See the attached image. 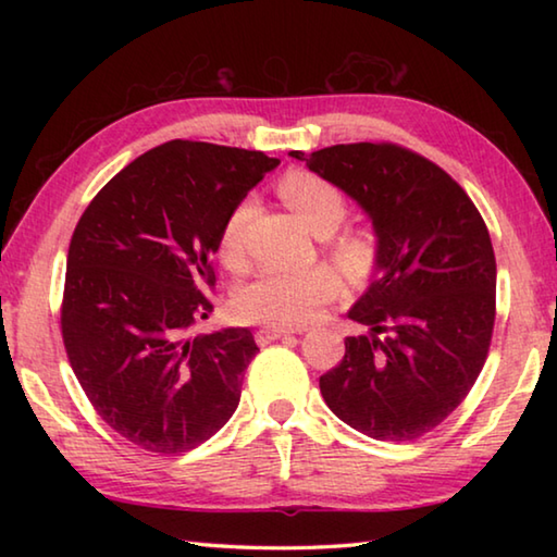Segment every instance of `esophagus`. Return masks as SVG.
<instances>
[{
    "mask_svg": "<svg viewBox=\"0 0 557 557\" xmlns=\"http://www.w3.org/2000/svg\"><path fill=\"white\" fill-rule=\"evenodd\" d=\"M289 334H297V332H292V329H285V326H262L256 332V338H258V344L265 346L270 342H275V338L289 336Z\"/></svg>",
    "mask_w": 557,
    "mask_h": 557,
    "instance_id": "34e87169",
    "label": "esophagus"
}]
</instances>
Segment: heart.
Here are the masks:
<instances>
[{"label": "heart", "mask_w": 557, "mask_h": 557, "mask_svg": "<svg viewBox=\"0 0 557 557\" xmlns=\"http://www.w3.org/2000/svg\"><path fill=\"white\" fill-rule=\"evenodd\" d=\"M277 191L317 238H326V250L351 280H369L379 265V240L371 231L344 228L348 215V196L334 182L305 169H295L280 178ZM256 201L245 196L233 206L221 225V258L238 268L245 258V225ZM342 275L334 268H314L307 272L262 270L233 297V314L243 322L299 326L312 322L322 309L342 295Z\"/></svg>", "instance_id": "obj_1"}]
</instances>
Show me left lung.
<instances>
[{
  "label": "left lung",
  "instance_id": "8db88e82",
  "mask_svg": "<svg viewBox=\"0 0 557 557\" xmlns=\"http://www.w3.org/2000/svg\"><path fill=\"white\" fill-rule=\"evenodd\" d=\"M292 157L361 203L379 235L371 287L348 317L338 366L319 379L329 408L373 440L410 442L442 425L484 369L496 319L486 223L445 169L393 143Z\"/></svg>",
  "mask_w": 557,
  "mask_h": 557
}]
</instances>
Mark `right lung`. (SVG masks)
Returning a JSON list of instances; mask_svg holds the SVG:
<instances>
[{"instance_id": "add662e5", "label": "right lung", "mask_w": 557, "mask_h": 557, "mask_svg": "<svg viewBox=\"0 0 557 557\" xmlns=\"http://www.w3.org/2000/svg\"><path fill=\"white\" fill-rule=\"evenodd\" d=\"M280 162L191 139L149 149L75 225L61 301L71 369L92 408L139 449L178 455L238 408L250 329L191 336L213 312L221 225Z\"/></svg>"}]
</instances>
